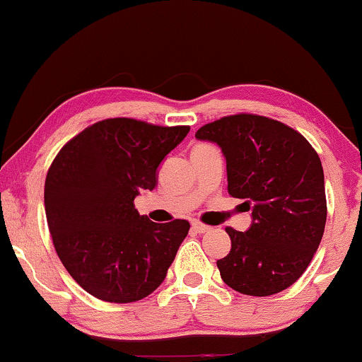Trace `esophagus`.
<instances>
[{"instance_id": "obj_1", "label": "esophagus", "mask_w": 362, "mask_h": 362, "mask_svg": "<svg viewBox=\"0 0 362 362\" xmlns=\"http://www.w3.org/2000/svg\"><path fill=\"white\" fill-rule=\"evenodd\" d=\"M192 228H194L195 231H197V233H206V231L211 230V226H207V224L201 223V221H194L192 223Z\"/></svg>"}]
</instances>
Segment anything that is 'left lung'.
I'll return each instance as SVG.
<instances>
[{
  "instance_id": "left-lung-1",
  "label": "left lung",
  "mask_w": 362,
  "mask_h": 362,
  "mask_svg": "<svg viewBox=\"0 0 362 362\" xmlns=\"http://www.w3.org/2000/svg\"><path fill=\"white\" fill-rule=\"evenodd\" d=\"M195 138L221 148L228 192L252 211V226L245 233L226 228L231 250L216 262L221 279L248 296L288 289L306 271L325 230L318 153L293 127L253 114L214 120Z\"/></svg>"
}]
</instances>
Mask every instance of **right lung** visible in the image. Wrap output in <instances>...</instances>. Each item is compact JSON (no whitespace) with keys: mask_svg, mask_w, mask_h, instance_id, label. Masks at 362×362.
I'll use <instances>...</instances> for the list:
<instances>
[{"mask_svg":"<svg viewBox=\"0 0 362 362\" xmlns=\"http://www.w3.org/2000/svg\"><path fill=\"white\" fill-rule=\"evenodd\" d=\"M189 131L105 119L54 158L44 189L49 231L66 271L91 296L139 301L167 277L190 224L149 221L134 199L155 189L158 167Z\"/></svg>","mask_w":362,"mask_h":362,"instance_id":"obj_1","label":"right lung"}]
</instances>
